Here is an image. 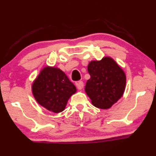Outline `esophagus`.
<instances>
[{"label": "esophagus", "instance_id": "1", "mask_svg": "<svg viewBox=\"0 0 156 156\" xmlns=\"http://www.w3.org/2000/svg\"><path fill=\"white\" fill-rule=\"evenodd\" d=\"M76 86L77 89H79V90H81L83 88V82L81 81V80H79V81L76 82Z\"/></svg>", "mask_w": 156, "mask_h": 156}]
</instances>
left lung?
<instances>
[{
  "mask_svg": "<svg viewBox=\"0 0 156 156\" xmlns=\"http://www.w3.org/2000/svg\"><path fill=\"white\" fill-rule=\"evenodd\" d=\"M88 72L91 78L86 82L85 91L91 103L98 108H110L124 92V72L110 57L91 61Z\"/></svg>",
  "mask_w": 156,
  "mask_h": 156,
  "instance_id": "left-lung-1",
  "label": "left lung"
}]
</instances>
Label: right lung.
<instances>
[{"label":"right lung","mask_w":156,"mask_h":156,"mask_svg":"<svg viewBox=\"0 0 156 156\" xmlns=\"http://www.w3.org/2000/svg\"><path fill=\"white\" fill-rule=\"evenodd\" d=\"M35 99L41 106L58 113L63 111L76 88L59 69L46 67L32 86Z\"/></svg>","instance_id":"add662e5"}]
</instances>
